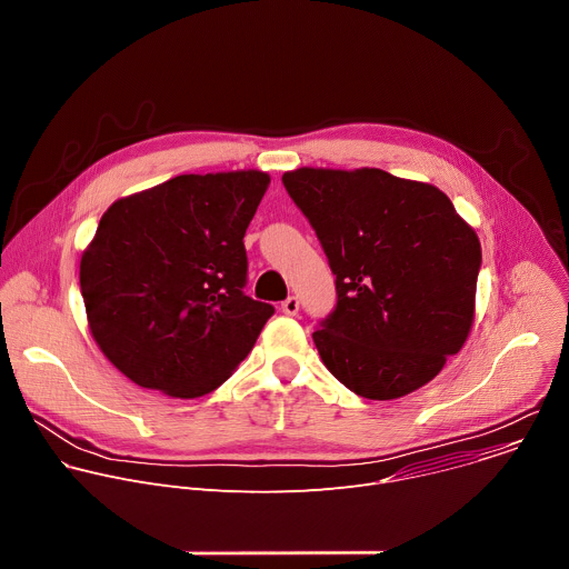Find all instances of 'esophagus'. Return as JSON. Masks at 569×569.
Returning <instances> with one entry per match:
<instances>
[{"label": "esophagus", "instance_id": "1", "mask_svg": "<svg viewBox=\"0 0 569 569\" xmlns=\"http://www.w3.org/2000/svg\"><path fill=\"white\" fill-rule=\"evenodd\" d=\"M281 310L286 315H297L299 312V299L297 297H288L283 303H281Z\"/></svg>", "mask_w": 569, "mask_h": 569}]
</instances>
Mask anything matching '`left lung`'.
<instances>
[{"mask_svg":"<svg viewBox=\"0 0 569 569\" xmlns=\"http://www.w3.org/2000/svg\"><path fill=\"white\" fill-rule=\"evenodd\" d=\"M336 274L338 306L312 333L353 393L393 400L461 351L475 319L481 246L432 184L380 169L283 173Z\"/></svg>","mask_w":569,"mask_h":569,"instance_id":"obj_1","label":"left lung"}]
</instances>
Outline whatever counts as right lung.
<instances>
[{
	"mask_svg": "<svg viewBox=\"0 0 569 569\" xmlns=\"http://www.w3.org/2000/svg\"><path fill=\"white\" fill-rule=\"evenodd\" d=\"M263 171L178 176L110 204L80 257L90 333L134 385L171 398L218 389L274 308L242 292V236Z\"/></svg>",
	"mask_w": 569,
	"mask_h": 569,
	"instance_id": "add662e5",
	"label": "right lung"
}]
</instances>
